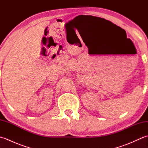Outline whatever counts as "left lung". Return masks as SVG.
Listing matches in <instances>:
<instances>
[{
  "label": "left lung",
  "mask_w": 148,
  "mask_h": 148,
  "mask_svg": "<svg viewBox=\"0 0 148 148\" xmlns=\"http://www.w3.org/2000/svg\"><path fill=\"white\" fill-rule=\"evenodd\" d=\"M102 20H106L105 19H103V18H102ZM106 21H107V20H106ZM109 22H110V21H109ZM110 23H111V22H110Z\"/></svg>",
  "instance_id": "1"
}]
</instances>
